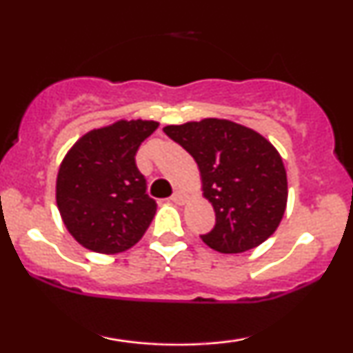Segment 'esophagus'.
Wrapping results in <instances>:
<instances>
[{
  "mask_svg": "<svg viewBox=\"0 0 353 353\" xmlns=\"http://www.w3.org/2000/svg\"><path fill=\"white\" fill-rule=\"evenodd\" d=\"M171 201L174 202V204H184V202L188 201V196H185L182 190H176V192L171 196Z\"/></svg>",
  "mask_w": 353,
  "mask_h": 353,
  "instance_id": "1",
  "label": "esophagus"
}]
</instances>
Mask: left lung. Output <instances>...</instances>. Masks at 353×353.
I'll use <instances>...</instances> for the list:
<instances>
[{"label":"left lung","mask_w":353,"mask_h":353,"mask_svg":"<svg viewBox=\"0 0 353 353\" xmlns=\"http://www.w3.org/2000/svg\"><path fill=\"white\" fill-rule=\"evenodd\" d=\"M164 132L199 165L204 197L216 225L201 236L221 254H241L267 241L287 205L281 154L264 136L228 119L165 125Z\"/></svg>","instance_id":"8db88e82"}]
</instances>
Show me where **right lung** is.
<instances>
[{
  "instance_id": "add662e5",
  "label": "right lung",
  "mask_w": 353,
  "mask_h": 353,
  "mask_svg": "<svg viewBox=\"0 0 353 353\" xmlns=\"http://www.w3.org/2000/svg\"><path fill=\"white\" fill-rule=\"evenodd\" d=\"M157 125L121 119L89 131L64 156L56 202L71 236L92 252H124L151 224L157 204L145 194L136 152Z\"/></svg>"
}]
</instances>
